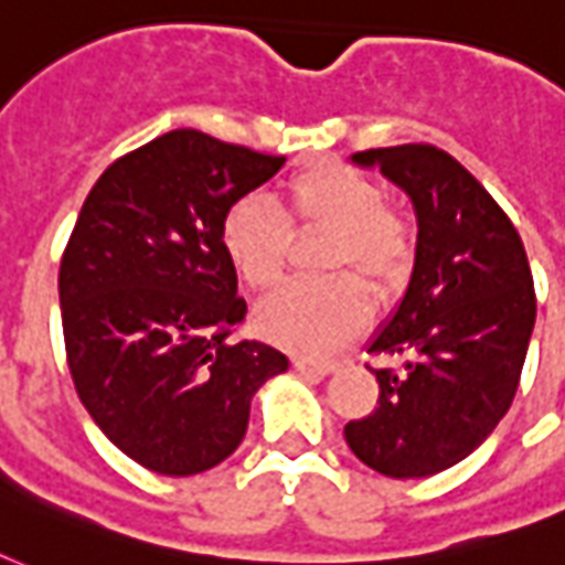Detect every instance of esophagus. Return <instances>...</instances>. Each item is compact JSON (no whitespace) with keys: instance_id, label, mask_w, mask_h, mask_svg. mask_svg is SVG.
<instances>
[{"instance_id":"obj_1","label":"esophagus","mask_w":565,"mask_h":565,"mask_svg":"<svg viewBox=\"0 0 565 565\" xmlns=\"http://www.w3.org/2000/svg\"><path fill=\"white\" fill-rule=\"evenodd\" d=\"M296 371H302V374H315V377H326V374H332L335 371V362H317V359H294Z\"/></svg>"}]
</instances>
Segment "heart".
Listing matches in <instances>:
<instances>
[{"mask_svg": "<svg viewBox=\"0 0 565 565\" xmlns=\"http://www.w3.org/2000/svg\"><path fill=\"white\" fill-rule=\"evenodd\" d=\"M296 230H332L326 271H359L374 290H395L413 260V233L386 206L383 188L353 167L326 161L284 185V206L242 198L221 221V250L242 281L269 294L287 275ZM374 305L353 275L287 287L257 308V329L275 344L305 356L335 353L371 323Z\"/></svg>", "mask_w": 565, "mask_h": 565, "instance_id": "b5f03b06", "label": "heart"}]
</instances>
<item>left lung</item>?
<instances>
[{"label": "left lung", "mask_w": 565, "mask_h": 565, "mask_svg": "<svg viewBox=\"0 0 565 565\" xmlns=\"http://www.w3.org/2000/svg\"><path fill=\"white\" fill-rule=\"evenodd\" d=\"M413 200L416 260L407 294L367 353L377 407L344 425L359 461L392 479H422L463 461L515 398L536 323L524 242L497 200L452 154L404 143L353 154Z\"/></svg>", "instance_id": "1"}]
</instances>
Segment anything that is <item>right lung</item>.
<instances>
[{"mask_svg":"<svg viewBox=\"0 0 565 565\" xmlns=\"http://www.w3.org/2000/svg\"><path fill=\"white\" fill-rule=\"evenodd\" d=\"M281 154L177 128L92 185L60 266L71 377L104 437L161 476L236 452L254 392L287 356L236 341L248 305L221 221L284 167Z\"/></svg>","mask_w":565,"mask_h":565,"instance_id":"add662e5","label":"right lung"}]
</instances>
